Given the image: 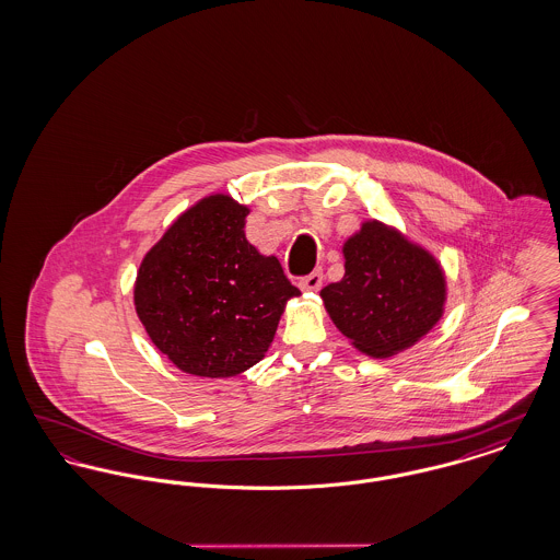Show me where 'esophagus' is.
Instances as JSON below:
<instances>
[{
  "label": "esophagus",
  "instance_id": "1",
  "mask_svg": "<svg viewBox=\"0 0 560 560\" xmlns=\"http://www.w3.org/2000/svg\"><path fill=\"white\" fill-rule=\"evenodd\" d=\"M298 285H300V290H306V292H319L320 285H323V270L317 268L311 275L302 277Z\"/></svg>",
  "mask_w": 560,
  "mask_h": 560
}]
</instances>
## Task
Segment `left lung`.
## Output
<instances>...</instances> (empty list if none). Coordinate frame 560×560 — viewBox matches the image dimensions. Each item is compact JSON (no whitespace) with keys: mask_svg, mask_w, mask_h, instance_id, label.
Returning <instances> with one entry per match:
<instances>
[{"mask_svg":"<svg viewBox=\"0 0 560 560\" xmlns=\"http://www.w3.org/2000/svg\"><path fill=\"white\" fill-rule=\"evenodd\" d=\"M347 272L320 290L336 327L370 357L413 347L445 304L441 265L395 229L372 220L345 243Z\"/></svg>","mask_w":560,"mask_h":560,"instance_id":"1","label":"left lung"}]
</instances>
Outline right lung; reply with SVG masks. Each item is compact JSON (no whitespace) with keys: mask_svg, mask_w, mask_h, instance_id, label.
Returning <instances> with one entry per match:
<instances>
[{"mask_svg":"<svg viewBox=\"0 0 560 560\" xmlns=\"http://www.w3.org/2000/svg\"><path fill=\"white\" fill-rule=\"evenodd\" d=\"M249 210L210 195L144 256L133 304L149 338L183 372L231 377L267 352L285 302L300 295L275 256L245 240Z\"/></svg>","mask_w":560,"mask_h":560,"instance_id":"obj_1","label":"right lung"}]
</instances>
